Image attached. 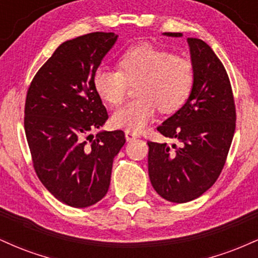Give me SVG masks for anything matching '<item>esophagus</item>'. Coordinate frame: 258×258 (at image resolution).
Masks as SVG:
<instances>
[{
  "label": "esophagus",
  "instance_id": "1",
  "mask_svg": "<svg viewBox=\"0 0 258 258\" xmlns=\"http://www.w3.org/2000/svg\"><path fill=\"white\" fill-rule=\"evenodd\" d=\"M125 137H126L127 142H131V141H133V139L138 138L139 135H137V133H135V132H131V131H125Z\"/></svg>",
  "mask_w": 258,
  "mask_h": 258
}]
</instances>
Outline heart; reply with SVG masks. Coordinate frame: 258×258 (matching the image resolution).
<instances>
[{
  "instance_id": "1",
  "label": "heart",
  "mask_w": 258,
  "mask_h": 258,
  "mask_svg": "<svg viewBox=\"0 0 258 258\" xmlns=\"http://www.w3.org/2000/svg\"><path fill=\"white\" fill-rule=\"evenodd\" d=\"M119 70L98 68L93 74V87L103 102L119 105L127 86L135 84L137 98L128 102L111 116L112 126L141 132L155 116L179 110L190 96L194 73L188 59L153 44L143 42L130 47L119 57Z\"/></svg>"
}]
</instances>
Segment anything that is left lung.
<instances>
[{"label": "left lung", "mask_w": 258, "mask_h": 258, "mask_svg": "<svg viewBox=\"0 0 258 258\" xmlns=\"http://www.w3.org/2000/svg\"><path fill=\"white\" fill-rule=\"evenodd\" d=\"M182 37V32H164ZM194 82L184 105L158 127L179 143L148 142V171L153 188L171 203H188L211 188L226 162L234 131L235 105L229 79L211 47L186 38Z\"/></svg>", "instance_id": "1"}]
</instances>
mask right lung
I'll return each instance as SVG.
<instances>
[{
	"instance_id": "obj_1",
	"label": "right lung",
	"mask_w": 258,
	"mask_h": 258,
	"mask_svg": "<svg viewBox=\"0 0 258 258\" xmlns=\"http://www.w3.org/2000/svg\"><path fill=\"white\" fill-rule=\"evenodd\" d=\"M119 35L92 32L65 41L38 70L26 94L24 127L35 171L65 205L88 207L110 185L114 158L125 133L100 128L108 112L93 74Z\"/></svg>"
}]
</instances>
